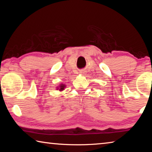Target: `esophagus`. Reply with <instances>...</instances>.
<instances>
[{
  "label": "esophagus",
  "mask_w": 152,
  "mask_h": 152,
  "mask_svg": "<svg viewBox=\"0 0 152 152\" xmlns=\"http://www.w3.org/2000/svg\"><path fill=\"white\" fill-rule=\"evenodd\" d=\"M80 74H84V72H80Z\"/></svg>",
  "instance_id": "1"
}]
</instances>
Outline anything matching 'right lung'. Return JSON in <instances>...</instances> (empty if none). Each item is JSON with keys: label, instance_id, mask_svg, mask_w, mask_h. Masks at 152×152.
<instances>
[{"label": "right lung", "instance_id": "right-lung-1", "mask_svg": "<svg viewBox=\"0 0 152 152\" xmlns=\"http://www.w3.org/2000/svg\"><path fill=\"white\" fill-rule=\"evenodd\" d=\"M66 87V84L61 83V84H60V85H59V86H58L57 88H56V89L59 90V91H64V89H65Z\"/></svg>", "mask_w": 152, "mask_h": 152}]
</instances>
